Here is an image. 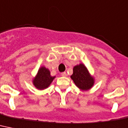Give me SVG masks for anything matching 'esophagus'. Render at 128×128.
<instances>
[{"mask_svg": "<svg viewBox=\"0 0 128 128\" xmlns=\"http://www.w3.org/2000/svg\"><path fill=\"white\" fill-rule=\"evenodd\" d=\"M61 76H63V77L67 76V73H66V72H64L61 73Z\"/></svg>", "mask_w": 128, "mask_h": 128, "instance_id": "esophagus-1", "label": "esophagus"}]
</instances>
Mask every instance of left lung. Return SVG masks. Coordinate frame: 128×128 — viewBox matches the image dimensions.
I'll return each mask as SVG.
<instances>
[{"label": "left lung", "instance_id": "obj_1", "mask_svg": "<svg viewBox=\"0 0 128 128\" xmlns=\"http://www.w3.org/2000/svg\"><path fill=\"white\" fill-rule=\"evenodd\" d=\"M71 78L78 88L84 91L91 89L94 84V79L83 64L74 66Z\"/></svg>", "mask_w": 128, "mask_h": 128}]
</instances>
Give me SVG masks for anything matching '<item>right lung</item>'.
<instances>
[{"mask_svg": "<svg viewBox=\"0 0 128 128\" xmlns=\"http://www.w3.org/2000/svg\"><path fill=\"white\" fill-rule=\"evenodd\" d=\"M55 76H50V72L45 67H41L34 78L33 83L37 89L42 90L47 88L54 79Z\"/></svg>", "mask_w": 128, "mask_h": 128, "instance_id": "obj_1", "label": "right lung"}]
</instances>
